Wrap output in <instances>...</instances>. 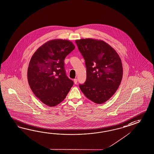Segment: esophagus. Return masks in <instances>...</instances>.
<instances>
[{
	"label": "esophagus",
	"instance_id": "34e87169",
	"mask_svg": "<svg viewBox=\"0 0 154 154\" xmlns=\"http://www.w3.org/2000/svg\"><path fill=\"white\" fill-rule=\"evenodd\" d=\"M73 81H74V83H75V84H77V79H74Z\"/></svg>",
	"mask_w": 154,
	"mask_h": 154
}]
</instances>
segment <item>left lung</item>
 Wrapping results in <instances>:
<instances>
[{"mask_svg": "<svg viewBox=\"0 0 154 154\" xmlns=\"http://www.w3.org/2000/svg\"><path fill=\"white\" fill-rule=\"evenodd\" d=\"M85 60L86 82L79 85L83 94L91 101L101 104L117 90L123 75L121 58L116 51L105 42L92 38L75 41Z\"/></svg>", "mask_w": 154, "mask_h": 154, "instance_id": "obj_1", "label": "left lung"}]
</instances>
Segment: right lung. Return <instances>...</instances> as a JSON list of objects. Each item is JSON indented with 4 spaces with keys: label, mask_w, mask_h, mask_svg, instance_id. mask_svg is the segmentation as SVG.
<instances>
[{
    "label": "right lung",
    "mask_w": 154,
    "mask_h": 154,
    "mask_svg": "<svg viewBox=\"0 0 154 154\" xmlns=\"http://www.w3.org/2000/svg\"><path fill=\"white\" fill-rule=\"evenodd\" d=\"M75 48L69 41L53 39L38 48L32 57L28 81L33 94L44 104L56 106L71 90L73 82L66 74L64 60Z\"/></svg>",
    "instance_id": "1"
}]
</instances>
